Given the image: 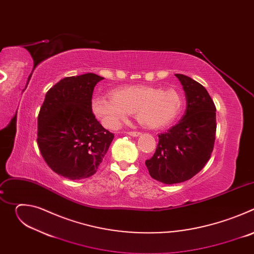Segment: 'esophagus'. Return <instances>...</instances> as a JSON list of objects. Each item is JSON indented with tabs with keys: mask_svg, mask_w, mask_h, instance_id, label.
<instances>
[{
	"mask_svg": "<svg viewBox=\"0 0 254 254\" xmlns=\"http://www.w3.org/2000/svg\"><path fill=\"white\" fill-rule=\"evenodd\" d=\"M128 135H131V136H138L140 134L139 131H127V132Z\"/></svg>",
	"mask_w": 254,
	"mask_h": 254,
	"instance_id": "34e87169",
	"label": "esophagus"
}]
</instances>
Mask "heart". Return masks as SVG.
Wrapping results in <instances>:
<instances>
[{
    "label": "heart",
    "mask_w": 254,
    "mask_h": 254,
    "mask_svg": "<svg viewBox=\"0 0 254 254\" xmlns=\"http://www.w3.org/2000/svg\"><path fill=\"white\" fill-rule=\"evenodd\" d=\"M112 98L94 95L93 116L107 129H117L129 114L144 127L158 129L171 125L183 110L182 94L174 88L134 85L116 88Z\"/></svg>",
    "instance_id": "heart-1"
}]
</instances>
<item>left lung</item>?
I'll list each match as a JSON object with an SVG mask.
<instances>
[{
	"label": "left lung",
	"instance_id": "obj_1",
	"mask_svg": "<svg viewBox=\"0 0 254 254\" xmlns=\"http://www.w3.org/2000/svg\"><path fill=\"white\" fill-rule=\"evenodd\" d=\"M175 75L185 91V114L176 126L159 134L156 152L146 161L151 177L169 185L185 182L204 168L216 132V107L206 88L191 77Z\"/></svg>",
	"mask_w": 254,
	"mask_h": 254
}]
</instances>
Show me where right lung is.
Instances as JSON below:
<instances>
[{
	"label": "right lung",
	"mask_w": 254,
	"mask_h": 254,
	"mask_svg": "<svg viewBox=\"0 0 254 254\" xmlns=\"http://www.w3.org/2000/svg\"><path fill=\"white\" fill-rule=\"evenodd\" d=\"M102 79L94 73L65 77L47 91L40 108L41 155L51 170L69 180L94 175L115 136L90 108L94 86Z\"/></svg>",
	"instance_id": "1"
}]
</instances>
